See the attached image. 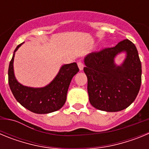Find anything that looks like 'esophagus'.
Here are the masks:
<instances>
[{"mask_svg": "<svg viewBox=\"0 0 149 149\" xmlns=\"http://www.w3.org/2000/svg\"><path fill=\"white\" fill-rule=\"evenodd\" d=\"M77 65H78V68L80 70H83V68H84V63H82L81 61H78L77 62Z\"/></svg>", "mask_w": 149, "mask_h": 149, "instance_id": "1", "label": "esophagus"}]
</instances>
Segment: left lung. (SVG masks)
<instances>
[{
    "label": "left lung",
    "mask_w": 149,
    "mask_h": 149,
    "mask_svg": "<svg viewBox=\"0 0 149 149\" xmlns=\"http://www.w3.org/2000/svg\"><path fill=\"white\" fill-rule=\"evenodd\" d=\"M122 51H126L127 57L121 67H116L114 57ZM84 63L89 102L96 109L120 111L136 99L141 86L142 65L132 42L124 39L114 47L93 52Z\"/></svg>",
    "instance_id": "1"
}]
</instances>
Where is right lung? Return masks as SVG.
Segmentation results:
<instances>
[{
  "instance_id": "1",
  "label": "right lung",
  "mask_w": 149,
  "mask_h": 149,
  "mask_svg": "<svg viewBox=\"0 0 149 149\" xmlns=\"http://www.w3.org/2000/svg\"><path fill=\"white\" fill-rule=\"evenodd\" d=\"M24 43V42H23ZM23 43L18 45L15 51ZM13 54L8 69V81L15 99L30 111L45 114L60 110L66 101L67 92L72 77L79 72L77 63H73L62 66L58 74L45 87L31 88L18 82L13 72Z\"/></svg>"
}]
</instances>
